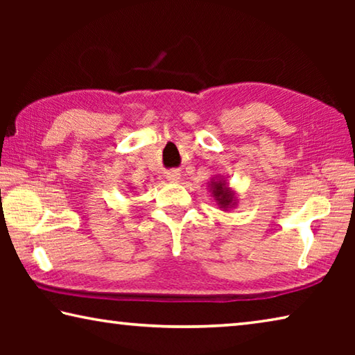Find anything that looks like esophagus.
<instances>
[{
    "label": "esophagus",
    "mask_w": 355,
    "mask_h": 355,
    "mask_svg": "<svg viewBox=\"0 0 355 355\" xmlns=\"http://www.w3.org/2000/svg\"><path fill=\"white\" fill-rule=\"evenodd\" d=\"M167 180H169L171 183H177L180 182V172L178 171H169L167 172Z\"/></svg>",
    "instance_id": "esophagus-1"
}]
</instances>
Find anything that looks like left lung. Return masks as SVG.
<instances>
[{"label":"left lung","instance_id":"left-lung-1","mask_svg":"<svg viewBox=\"0 0 355 355\" xmlns=\"http://www.w3.org/2000/svg\"><path fill=\"white\" fill-rule=\"evenodd\" d=\"M208 189L211 192V197L222 211H228V209H235L238 207V196L236 191L230 188L227 182V177L224 175H214L209 178Z\"/></svg>","mask_w":355,"mask_h":355}]
</instances>
